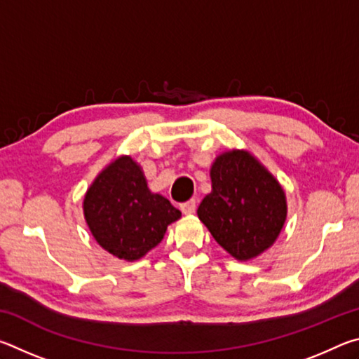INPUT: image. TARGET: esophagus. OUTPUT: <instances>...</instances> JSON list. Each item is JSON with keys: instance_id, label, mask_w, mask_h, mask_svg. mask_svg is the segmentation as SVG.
Instances as JSON below:
<instances>
[{"instance_id": "obj_1", "label": "esophagus", "mask_w": 359, "mask_h": 359, "mask_svg": "<svg viewBox=\"0 0 359 359\" xmlns=\"http://www.w3.org/2000/svg\"><path fill=\"white\" fill-rule=\"evenodd\" d=\"M180 209L185 215H190V214H193L194 209H196V201H194V199H190V201L180 204Z\"/></svg>"}]
</instances>
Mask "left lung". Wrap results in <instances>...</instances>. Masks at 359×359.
<instances>
[{"mask_svg": "<svg viewBox=\"0 0 359 359\" xmlns=\"http://www.w3.org/2000/svg\"><path fill=\"white\" fill-rule=\"evenodd\" d=\"M212 191L198 217L231 257L247 261L267 250L287 220V198L277 179L245 150L217 156Z\"/></svg>", "mask_w": 359, "mask_h": 359, "instance_id": "obj_1", "label": "left lung"}]
</instances>
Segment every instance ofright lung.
I'll return each instance as SVG.
<instances>
[{"instance_id": "1", "label": "right lung", "mask_w": 359, "mask_h": 359, "mask_svg": "<svg viewBox=\"0 0 359 359\" xmlns=\"http://www.w3.org/2000/svg\"><path fill=\"white\" fill-rule=\"evenodd\" d=\"M83 215L96 242L126 261H136L160 244L180 210L151 193L141 166L118 156L102 169L83 198Z\"/></svg>"}]
</instances>
